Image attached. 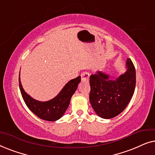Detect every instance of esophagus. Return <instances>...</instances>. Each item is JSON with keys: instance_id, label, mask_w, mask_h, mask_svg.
I'll use <instances>...</instances> for the list:
<instances>
[{"instance_id": "esophagus-1", "label": "esophagus", "mask_w": 155, "mask_h": 155, "mask_svg": "<svg viewBox=\"0 0 155 155\" xmlns=\"http://www.w3.org/2000/svg\"><path fill=\"white\" fill-rule=\"evenodd\" d=\"M89 78H90V74L87 72H83L81 74V80L82 81H87V82L89 80Z\"/></svg>"}]
</instances>
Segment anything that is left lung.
<instances>
[{
	"label": "left lung",
	"mask_w": 155,
	"mask_h": 155,
	"mask_svg": "<svg viewBox=\"0 0 155 155\" xmlns=\"http://www.w3.org/2000/svg\"><path fill=\"white\" fill-rule=\"evenodd\" d=\"M126 71L114 79L102 71H97L90 78V101L97 115L105 119L120 114L132 98L136 78L134 65L130 58L126 62Z\"/></svg>",
	"instance_id": "left-lung-1"
}]
</instances>
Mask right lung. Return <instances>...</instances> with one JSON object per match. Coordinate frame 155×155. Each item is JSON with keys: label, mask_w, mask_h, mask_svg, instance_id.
Returning <instances> with one entry per match:
<instances>
[{"label": "right lung", "mask_w": 155, "mask_h": 155, "mask_svg": "<svg viewBox=\"0 0 155 155\" xmlns=\"http://www.w3.org/2000/svg\"><path fill=\"white\" fill-rule=\"evenodd\" d=\"M80 81V76L70 80L54 98L46 101H40L27 94L21 84L19 75L20 90L27 107L41 119L48 121H55L62 117L68 107L71 97L77 90Z\"/></svg>", "instance_id": "1"}]
</instances>
